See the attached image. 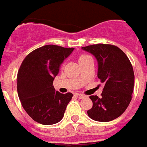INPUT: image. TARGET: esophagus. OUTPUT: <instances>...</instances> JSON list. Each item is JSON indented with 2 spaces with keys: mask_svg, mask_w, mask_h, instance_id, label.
<instances>
[{
  "mask_svg": "<svg viewBox=\"0 0 147 147\" xmlns=\"http://www.w3.org/2000/svg\"><path fill=\"white\" fill-rule=\"evenodd\" d=\"M75 96L78 98L80 99H82V98H84L86 96L84 95V94H80V93H76V94H75Z\"/></svg>",
  "mask_w": 147,
  "mask_h": 147,
  "instance_id": "esophagus-1",
  "label": "esophagus"
}]
</instances>
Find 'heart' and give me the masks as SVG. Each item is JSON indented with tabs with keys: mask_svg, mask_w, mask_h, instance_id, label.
<instances>
[{
	"mask_svg": "<svg viewBox=\"0 0 147 147\" xmlns=\"http://www.w3.org/2000/svg\"><path fill=\"white\" fill-rule=\"evenodd\" d=\"M90 56H88V55H86V54H82L80 55V57H79V61L80 62H81V61H84V60H86V59H88V58H90Z\"/></svg>",
	"mask_w": 147,
	"mask_h": 147,
	"instance_id": "1",
	"label": "heart"
}]
</instances>
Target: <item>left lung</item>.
<instances>
[{"label":"left lung","instance_id":"8db88e82","mask_svg":"<svg viewBox=\"0 0 147 147\" xmlns=\"http://www.w3.org/2000/svg\"><path fill=\"white\" fill-rule=\"evenodd\" d=\"M82 49L96 57L98 77L105 83L102 98L90 96L93 106L87 114L96 121H111L126 110L132 98L135 80L132 65L127 55L116 45L95 44Z\"/></svg>","mask_w":147,"mask_h":147}]
</instances>
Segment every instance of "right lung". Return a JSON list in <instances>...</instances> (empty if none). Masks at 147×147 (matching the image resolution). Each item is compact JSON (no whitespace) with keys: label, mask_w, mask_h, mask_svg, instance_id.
<instances>
[{"label":"right lung","mask_w":147,"mask_h":147,"mask_svg":"<svg viewBox=\"0 0 147 147\" xmlns=\"http://www.w3.org/2000/svg\"><path fill=\"white\" fill-rule=\"evenodd\" d=\"M74 48L46 45L34 49L22 62L17 91L24 110L34 121L50 125L61 121L73 94L55 90L53 82L60 66Z\"/></svg>","instance_id":"add662e5"}]
</instances>
